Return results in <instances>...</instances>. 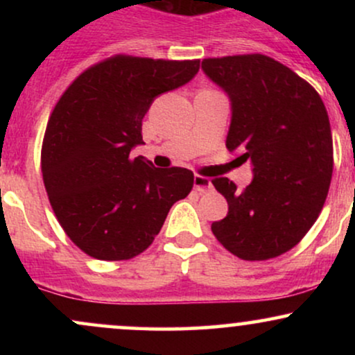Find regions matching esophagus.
I'll return each mask as SVG.
<instances>
[{
  "mask_svg": "<svg viewBox=\"0 0 355 355\" xmlns=\"http://www.w3.org/2000/svg\"><path fill=\"white\" fill-rule=\"evenodd\" d=\"M193 189L197 191H200V193H207V191H210L211 189H214V185H211L210 178L202 177V175H195Z\"/></svg>",
  "mask_w": 355,
  "mask_h": 355,
  "instance_id": "esophagus-1",
  "label": "esophagus"
}]
</instances>
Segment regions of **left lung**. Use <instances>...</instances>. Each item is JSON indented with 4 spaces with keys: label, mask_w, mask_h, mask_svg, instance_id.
I'll return each mask as SVG.
<instances>
[{
    "label": "left lung",
    "mask_w": 355,
    "mask_h": 355,
    "mask_svg": "<svg viewBox=\"0 0 355 355\" xmlns=\"http://www.w3.org/2000/svg\"><path fill=\"white\" fill-rule=\"evenodd\" d=\"M202 70L230 98L227 148L254 172L243 191L215 178L229 214L211 232L239 259H274L304 239L327 198L334 168L327 110L307 81L266 55L207 58Z\"/></svg>",
    "instance_id": "left-lung-1"
}]
</instances>
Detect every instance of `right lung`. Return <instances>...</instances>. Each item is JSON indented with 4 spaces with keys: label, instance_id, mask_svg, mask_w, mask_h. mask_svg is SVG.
<instances>
[{
    "label": "right lung",
    "instance_id": "obj_1",
    "mask_svg": "<svg viewBox=\"0 0 355 355\" xmlns=\"http://www.w3.org/2000/svg\"><path fill=\"white\" fill-rule=\"evenodd\" d=\"M198 68V60L116 55L81 73L53 110L42 148L44 189L60 225L93 259L141 254L190 193V170L155 168L130 153L144 145L141 120L153 100Z\"/></svg>",
    "mask_w": 355,
    "mask_h": 355
}]
</instances>
